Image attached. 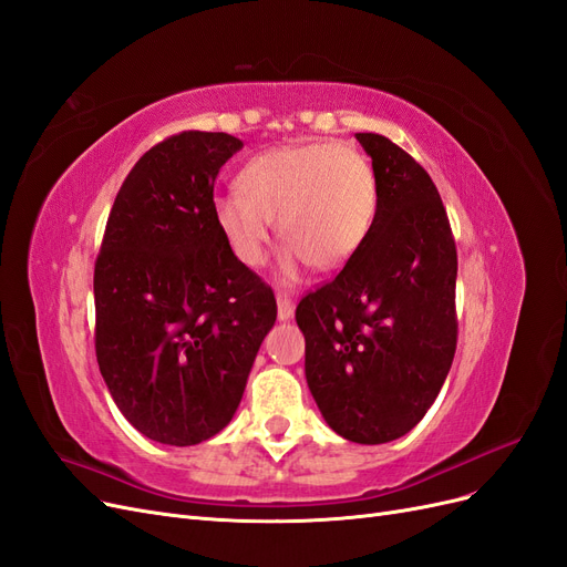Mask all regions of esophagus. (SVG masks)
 I'll return each instance as SVG.
<instances>
[{"label": "esophagus", "instance_id": "esophagus-1", "mask_svg": "<svg viewBox=\"0 0 567 567\" xmlns=\"http://www.w3.org/2000/svg\"><path fill=\"white\" fill-rule=\"evenodd\" d=\"M292 311H296V305L288 296H277V317L279 321H288L292 319Z\"/></svg>", "mask_w": 567, "mask_h": 567}]
</instances>
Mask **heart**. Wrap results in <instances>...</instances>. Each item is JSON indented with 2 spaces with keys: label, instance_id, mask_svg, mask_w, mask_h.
Here are the masks:
<instances>
[{
  "label": "heart",
  "instance_id": "heart-1",
  "mask_svg": "<svg viewBox=\"0 0 567 567\" xmlns=\"http://www.w3.org/2000/svg\"><path fill=\"white\" fill-rule=\"evenodd\" d=\"M237 185L239 189L213 199V218L246 267L265 260L277 218L288 241L281 256L284 281L296 279L309 262L317 269L342 267L361 248L375 218L373 171L344 145L267 150L241 168Z\"/></svg>",
  "mask_w": 567,
  "mask_h": 567
}]
</instances>
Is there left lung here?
I'll list each match as a JSON object with an SVG mask.
<instances>
[{
    "mask_svg": "<svg viewBox=\"0 0 567 567\" xmlns=\"http://www.w3.org/2000/svg\"><path fill=\"white\" fill-rule=\"evenodd\" d=\"M357 141L373 159V225L340 275L300 300L296 321L326 424L378 445L426 415L453 365L457 250L426 171L384 135Z\"/></svg>",
    "mask_w": 567,
    "mask_h": 567,
    "instance_id": "1",
    "label": "left lung"
}]
</instances>
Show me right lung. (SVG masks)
<instances>
[{"mask_svg": "<svg viewBox=\"0 0 567 567\" xmlns=\"http://www.w3.org/2000/svg\"><path fill=\"white\" fill-rule=\"evenodd\" d=\"M244 143L185 131L133 166L95 260V357L122 415L164 445L229 424L277 300L213 218V185Z\"/></svg>", "mask_w": 567, "mask_h": 567, "instance_id": "add662e5", "label": "right lung"}]
</instances>
